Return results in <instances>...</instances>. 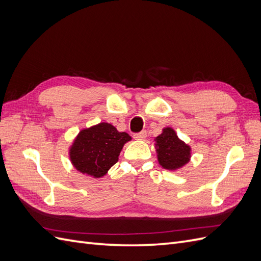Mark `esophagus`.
I'll use <instances>...</instances> for the list:
<instances>
[{
    "instance_id": "esophagus-1",
    "label": "esophagus",
    "mask_w": 261,
    "mask_h": 261,
    "mask_svg": "<svg viewBox=\"0 0 261 261\" xmlns=\"http://www.w3.org/2000/svg\"><path fill=\"white\" fill-rule=\"evenodd\" d=\"M147 136V132L146 130H143L140 133H137V134H134V138L137 139V140H143L145 139Z\"/></svg>"
}]
</instances>
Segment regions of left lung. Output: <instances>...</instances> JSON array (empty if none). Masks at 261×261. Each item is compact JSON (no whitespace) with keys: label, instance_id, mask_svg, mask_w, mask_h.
<instances>
[{"label":"left lung","instance_id":"8db88e82","mask_svg":"<svg viewBox=\"0 0 261 261\" xmlns=\"http://www.w3.org/2000/svg\"><path fill=\"white\" fill-rule=\"evenodd\" d=\"M158 161L162 168L176 170L183 167L191 158V148L178 139L174 129L164 128L155 138Z\"/></svg>","mask_w":261,"mask_h":261}]
</instances>
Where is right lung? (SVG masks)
Listing matches in <instances>:
<instances>
[{
    "mask_svg": "<svg viewBox=\"0 0 261 261\" xmlns=\"http://www.w3.org/2000/svg\"><path fill=\"white\" fill-rule=\"evenodd\" d=\"M132 137L120 133L113 125L100 123L83 129L69 150L70 161L83 174L102 177L114 165L125 143Z\"/></svg>",
    "mask_w": 261,
    "mask_h": 261,
    "instance_id": "1",
    "label": "right lung"
}]
</instances>
